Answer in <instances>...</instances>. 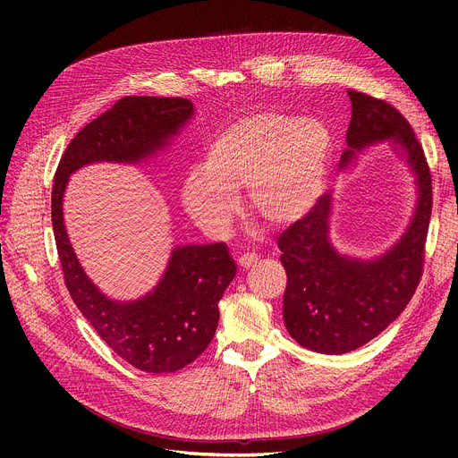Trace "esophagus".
I'll return each mask as SVG.
<instances>
[{
  "mask_svg": "<svg viewBox=\"0 0 458 458\" xmlns=\"http://www.w3.org/2000/svg\"><path fill=\"white\" fill-rule=\"evenodd\" d=\"M237 263H239V267L242 270H248V268H251V267H255L259 263V259L255 255H251V253H244V255H241L237 259Z\"/></svg>",
  "mask_w": 458,
  "mask_h": 458,
  "instance_id": "esophagus-1",
  "label": "esophagus"
}]
</instances>
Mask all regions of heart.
<instances>
[{"label": "heart", "instance_id": "heart-1", "mask_svg": "<svg viewBox=\"0 0 458 458\" xmlns=\"http://www.w3.org/2000/svg\"><path fill=\"white\" fill-rule=\"evenodd\" d=\"M334 159V136L320 119L265 110L242 115L208 140L203 166L181 184V205L208 235H223L248 188L251 214L288 228L317 207Z\"/></svg>", "mask_w": 458, "mask_h": 458}]
</instances>
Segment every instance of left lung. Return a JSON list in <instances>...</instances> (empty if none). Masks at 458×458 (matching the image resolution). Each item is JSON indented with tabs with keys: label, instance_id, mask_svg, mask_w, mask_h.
<instances>
[{
	"label": "left lung",
	"instance_id": "left-lung-1",
	"mask_svg": "<svg viewBox=\"0 0 458 458\" xmlns=\"http://www.w3.org/2000/svg\"><path fill=\"white\" fill-rule=\"evenodd\" d=\"M352 121L341 166L387 140L406 150L417 184V205L403 237L386 253L359 259L341 253L330 241L332 195L324 193L313 212L279 237L288 284L283 299L286 330L301 346L328 355L353 352L394 322L411 301L424 267L431 217V174L424 150L406 117L382 99L348 90Z\"/></svg>",
	"mask_w": 458,
	"mask_h": 458
}]
</instances>
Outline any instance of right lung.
Here are the masks:
<instances>
[{"label": "right lung", "instance_id": "add662e5", "mask_svg": "<svg viewBox=\"0 0 458 458\" xmlns=\"http://www.w3.org/2000/svg\"><path fill=\"white\" fill-rule=\"evenodd\" d=\"M182 98L126 96L90 121L64 150L52 186V228L64 284L99 337L128 364L147 373H172L212 343L219 301L237 267L225 242L186 244L172 251L157 286L136 301L106 297L85 274L63 223L71 174L92 163L138 165L170 145L193 117Z\"/></svg>", "mask_w": 458, "mask_h": 458}]
</instances>
